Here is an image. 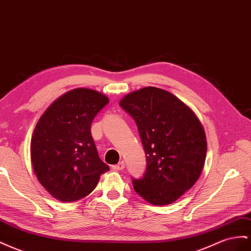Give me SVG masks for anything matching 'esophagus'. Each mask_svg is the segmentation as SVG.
Masks as SVG:
<instances>
[{
	"label": "esophagus",
	"mask_w": 251,
	"mask_h": 251,
	"mask_svg": "<svg viewBox=\"0 0 251 251\" xmlns=\"http://www.w3.org/2000/svg\"><path fill=\"white\" fill-rule=\"evenodd\" d=\"M113 169H115V170H123V169H125V162L120 161L119 164L113 166Z\"/></svg>",
	"instance_id": "esophagus-1"
}]
</instances>
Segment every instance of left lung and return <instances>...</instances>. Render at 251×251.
Masks as SVG:
<instances>
[{"label": "left lung", "instance_id": "1", "mask_svg": "<svg viewBox=\"0 0 251 251\" xmlns=\"http://www.w3.org/2000/svg\"><path fill=\"white\" fill-rule=\"evenodd\" d=\"M119 105L136 123L147 169L132 178L134 190L152 205L172 204L199 179L207 141L191 109L173 94L148 86L127 94Z\"/></svg>", "mask_w": 251, "mask_h": 251}]
</instances>
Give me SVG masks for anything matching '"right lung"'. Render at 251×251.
Segmentation results:
<instances>
[{
  "instance_id": "right-lung-1",
  "label": "right lung",
  "mask_w": 251,
  "mask_h": 251,
  "mask_svg": "<svg viewBox=\"0 0 251 251\" xmlns=\"http://www.w3.org/2000/svg\"><path fill=\"white\" fill-rule=\"evenodd\" d=\"M109 103L103 94L76 89L53 101L39 119L30 144L37 178L53 198L76 201L96 188L110 167L91 134L95 116Z\"/></svg>"
}]
</instances>
